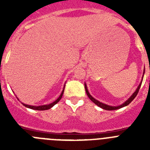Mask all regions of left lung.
I'll list each match as a JSON object with an SVG mask.
<instances>
[{
  "label": "left lung",
  "instance_id": "1",
  "mask_svg": "<svg viewBox=\"0 0 150 150\" xmlns=\"http://www.w3.org/2000/svg\"><path fill=\"white\" fill-rule=\"evenodd\" d=\"M143 77H144V76H143ZM141 83H142V82L140 83V85H139L138 87H137V90H136V91H134V93L133 95L131 96V98H129V99H128L125 102L124 104H122V105H120V106H118V107H112V106L107 105V104H103V103H101V102L98 101V100H97L96 99L94 98L93 97L90 95L89 92H88V89H87V86H86V84H85V88H86V94H87V95H88V98H90V100H91L92 102H94L95 104H97V105L98 106V107H101L102 109H104V110H118V109H120V108H122V107H125V106L128 105V104H129L130 103H131V102H132V100H134V98L137 96V93H138L139 89H140V86H141Z\"/></svg>",
  "mask_w": 150,
  "mask_h": 150
}]
</instances>
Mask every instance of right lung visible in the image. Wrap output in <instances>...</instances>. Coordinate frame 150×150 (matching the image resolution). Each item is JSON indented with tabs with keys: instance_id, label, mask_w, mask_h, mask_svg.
I'll list each match as a JSON object with an SVG mask.
<instances>
[{
	"instance_id": "right-lung-1",
	"label": "right lung",
	"mask_w": 150,
	"mask_h": 150,
	"mask_svg": "<svg viewBox=\"0 0 150 150\" xmlns=\"http://www.w3.org/2000/svg\"><path fill=\"white\" fill-rule=\"evenodd\" d=\"M64 88L63 89V91H62V94H61V95L59 96V98L58 99H57L56 100H55L54 102H52V103H51V104H47V105H43V106H30V105H27V104H23V105L25 106V107H28V108H30V109H33V110H49L50 109L51 107H53L55 104H56L59 101V100H61V98H62V95H63V93H64Z\"/></svg>"
}]
</instances>
